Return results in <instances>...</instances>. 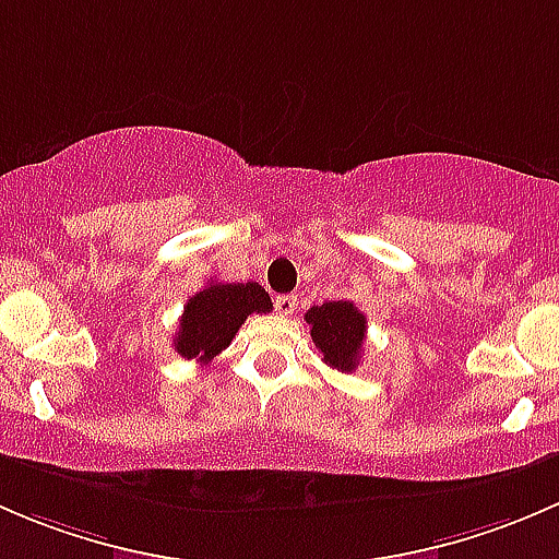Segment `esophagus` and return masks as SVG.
Returning <instances> with one entry per match:
<instances>
[{
    "label": "esophagus",
    "mask_w": 559,
    "mask_h": 559,
    "mask_svg": "<svg viewBox=\"0 0 559 559\" xmlns=\"http://www.w3.org/2000/svg\"><path fill=\"white\" fill-rule=\"evenodd\" d=\"M295 308H297V297L295 295H278V297H275V311H278L281 316L295 313Z\"/></svg>",
    "instance_id": "obj_1"
}]
</instances>
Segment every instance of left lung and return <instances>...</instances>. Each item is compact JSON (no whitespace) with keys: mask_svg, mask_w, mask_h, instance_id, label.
<instances>
[{"mask_svg":"<svg viewBox=\"0 0 559 559\" xmlns=\"http://www.w3.org/2000/svg\"><path fill=\"white\" fill-rule=\"evenodd\" d=\"M311 337L324 362L341 373H354L362 359V343L368 335V319L354 302L332 300L313 306L306 313Z\"/></svg>","mask_w":559,"mask_h":559,"instance_id":"left-lung-1","label":"left lung"}]
</instances>
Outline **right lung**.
Segmentation results:
<instances>
[{"label":"right lung","mask_w":559,"mask_h":559,"mask_svg":"<svg viewBox=\"0 0 559 559\" xmlns=\"http://www.w3.org/2000/svg\"><path fill=\"white\" fill-rule=\"evenodd\" d=\"M273 302L259 284L211 281L183 306L173 343L183 359L207 365L233 343L235 332L251 313H270Z\"/></svg>","instance_id":"obj_1"}]
</instances>
